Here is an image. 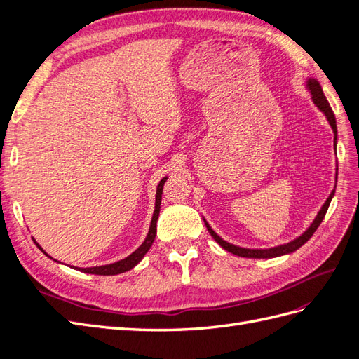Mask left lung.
<instances>
[{"label":"left lung","instance_id":"8db88e82","mask_svg":"<svg viewBox=\"0 0 359 359\" xmlns=\"http://www.w3.org/2000/svg\"><path fill=\"white\" fill-rule=\"evenodd\" d=\"M307 88H309V91L311 93V99H313V102H314V104H316L319 109L325 114V116H327V119H328V123H330V126L332 127V132H334V135H335V140H337V124H335V116H334V112H332V109H331V106H330V103H328V100H327V97H325V94H323V91H322V86H320V83L316 81V79H309L307 81ZM334 190L331 191V194H330V198L327 199V202L323 203V206L320 208V211L318 212V215H316V219L313 220V223L310 224V227L309 229L304 232L301 236H298L297 240H293V241H290V243H287V244H283V245H277V247H273V248H243V247H238V245H233V244H231V243H227V241H224L223 238H220L219 235H217L212 229H211V226L206 223L205 220V226H206V229H208V232L211 233V236L214 238V240L219 243L224 250H227V252H231V253H233V255H236V256H241V257H255V259H269V257H277V256H283V255H289V253H293L295 252V250H298L301 245H304L306 244L310 238L313 236V233L316 232V229L319 227V224L322 223V220H323V217H325V214H327V211H328V206H330V203H331V199H332V196H334Z\"/></svg>","mask_w":359,"mask_h":359}]
</instances>
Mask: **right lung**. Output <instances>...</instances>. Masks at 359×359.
Returning a JSON list of instances; mask_svg holds the SVG:
<instances>
[{"mask_svg":"<svg viewBox=\"0 0 359 359\" xmlns=\"http://www.w3.org/2000/svg\"><path fill=\"white\" fill-rule=\"evenodd\" d=\"M168 178H163L158 186H157V193H156V210H154V214H153V220H151V226H149V232L145 238V241L140 244V247L136 250V252H133L130 256H127L126 259L123 260H118V262L115 264H109V265H102V266H93V268H76L74 269H79L82 271V273H86V274H95V276H115V274H121V273H126V271L132 269L133 266H136L140 260H142V257L147 255V252L149 250V247L153 245L154 243V238H156V232H157V219H158V214H160V203H161V193H163V186H165ZM37 244V243H36ZM37 247L41 250L43 253L48 255L45 250H43L39 244ZM50 257V256H49Z\"/></svg>","mask_w":359,"mask_h":359,"instance_id":"right-lung-1","label":"right lung"}]
</instances>
